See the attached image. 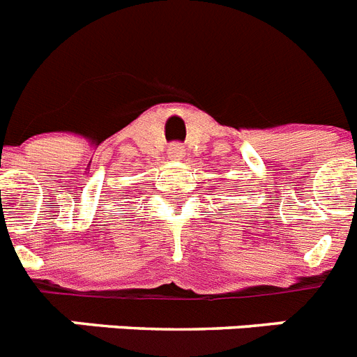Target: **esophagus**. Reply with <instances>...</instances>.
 I'll return each mask as SVG.
<instances>
[{
  "mask_svg": "<svg viewBox=\"0 0 357 357\" xmlns=\"http://www.w3.org/2000/svg\"><path fill=\"white\" fill-rule=\"evenodd\" d=\"M185 154V147L181 144H172L169 147V158L170 160H181Z\"/></svg>",
  "mask_w": 357,
  "mask_h": 357,
  "instance_id": "1",
  "label": "esophagus"
}]
</instances>
